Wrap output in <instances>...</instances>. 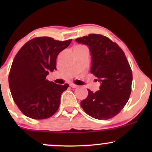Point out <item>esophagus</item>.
<instances>
[{
  "instance_id": "34e87169",
  "label": "esophagus",
  "mask_w": 152,
  "mask_h": 152,
  "mask_svg": "<svg viewBox=\"0 0 152 152\" xmlns=\"http://www.w3.org/2000/svg\"><path fill=\"white\" fill-rule=\"evenodd\" d=\"M70 86L71 87V88H77L78 87L77 85H75V84H74V83H71Z\"/></svg>"
}]
</instances>
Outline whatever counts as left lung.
Wrapping results in <instances>:
<instances>
[{
  "label": "left lung",
  "mask_w": 152,
  "mask_h": 152,
  "mask_svg": "<svg viewBox=\"0 0 152 152\" xmlns=\"http://www.w3.org/2000/svg\"><path fill=\"white\" fill-rule=\"evenodd\" d=\"M76 41L88 47L91 73L101 83L100 90L95 93L88 89V96L81 102V106L96 119L114 117L126 105L132 91V73L125 54L116 43L102 35L89 34Z\"/></svg>",
  "instance_id": "left-lung-1"
}]
</instances>
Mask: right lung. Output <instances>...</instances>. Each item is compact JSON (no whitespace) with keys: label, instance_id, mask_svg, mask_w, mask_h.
<instances>
[{"label":"right lung","instance_id":"right-lung-1","mask_svg":"<svg viewBox=\"0 0 152 152\" xmlns=\"http://www.w3.org/2000/svg\"><path fill=\"white\" fill-rule=\"evenodd\" d=\"M71 41L35 38L26 43L15 55L8 83L15 104L28 117L43 119L58 110L61 95L69 84H56L46 80V76L49 71L56 70L57 56Z\"/></svg>","mask_w":152,"mask_h":152}]
</instances>
